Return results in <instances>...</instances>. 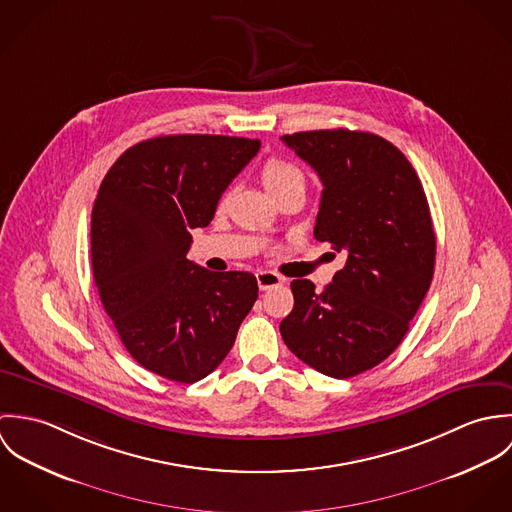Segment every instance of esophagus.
Here are the masks:
<instances>
[{"label": "esophagus", "mask_w": 512, "mask_h": 512, "mask_svg": "<svg viewBox=\"0 0 512 512\" xmlns=\"http://www.w3.org/2000/svg\"><path fill=\"white\" fill-rule=\"evenodd\" d=\"M256 280H258V288L264 292V290H270V288H276V286H282L284 284V278L274 274V272H258L256 274Z\"/></svg>", "instance_id": "obj_1"}]
</instances>
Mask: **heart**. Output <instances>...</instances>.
I'll use <instances>...</instances> for the list:
<instances>
[{
    "label": "heart",
    "mask_w": 512,
    "mask_h": 512,
    "mask_svg": "<svg viewBox=\"0 0 512 512\" xmlns=\"http://www.w3.org/2000/svg\"><path fill=\"white\" fill-rule=\"evenodd\" d=\"M260 179H262L264 189L272 197H278L292 189L305 191V183H307L303 169L297 163H293L290 159H282V157L268 159L260 171ZM226 201H228V193H224L220 197L219 209H224Z\"/></svg>",
    "instance_id": "heart-1"
}]
</instances>
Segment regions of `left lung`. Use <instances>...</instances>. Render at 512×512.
<instances>
[{
  "label": "left lung",
  "instance_id": "obj_1",
  "mask_svg": "<svg viewBox=\"0 0 512 512\" xmlns=\"http://www.w3.org/2000/svg\"><path fill=\"white\" fill-rule=\"evenodd\" d=\"M323 183L315 238L345 252L329 286L293 280L284 343L305 365L351 378L388 359L430 290L436 232L424 187L406 155L368 132L282 136Z\"/></svg>",
  "mask_w": 512,
  "mask_h": 512
}]
</instances>
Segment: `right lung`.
<instances>
[{
	"mask_svg": "<svg viewBox=\"0 0 512 512\" xmlns=\"http://www.w3.org/2000/svg\"><path fill=\"white\" fill-rule=\"evenodd\" d=\"M260 140L181 134L126 149L92 207V274L108 317L140 365L197 382L224 361L254 301L250 272H211L187 258Z\"/></svg>",
	"mask_w": 512,
	"mask_h": 512,
	"instance_id": "right-lung-1",
	"label": "right lung"
}]
</instances>
